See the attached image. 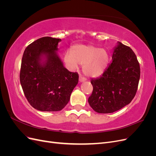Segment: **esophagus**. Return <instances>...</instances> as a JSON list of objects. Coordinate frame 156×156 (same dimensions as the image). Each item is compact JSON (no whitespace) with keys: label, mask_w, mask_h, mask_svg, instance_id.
<instances>
[{"label":"esophagus","mask_w":156,"mask_h":156,"mask_svg":"<svg viewBox=\"0 0 156 156\" xmlns=\"http://www.w3.org/2000/svg\"><path fill=\"white\" fill-rule=\"evenodd\" d=\"M85 81H86V79H85V78H84V77H81V76H79V81L80 83H83V82H84Z\"/></svg>","instance_id":"esophagus-1"}]
</instances>
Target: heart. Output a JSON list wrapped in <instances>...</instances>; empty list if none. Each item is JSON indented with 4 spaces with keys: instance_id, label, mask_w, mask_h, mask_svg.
Listing matches in <instances>:
<instances>
[{
    "instance_id": "obj_1",
    "label": "heart",
    "mask_w": 156,
    "mask_h": 156,
    "mask_svg": "<svg viewBox=\"0 0 156 156\" xmlns=\"http://www.w3.org/2000/svg\"><path fill=\"white\" fill-rule=\"evenodd\" d=\"M109 60L108 52L103 48L91 45H75L72 51H66L64 60L72 70L76 69L79 64L83 66V72L87 76L97 77L101 75Z\"/></svg>"
}]
</instances>
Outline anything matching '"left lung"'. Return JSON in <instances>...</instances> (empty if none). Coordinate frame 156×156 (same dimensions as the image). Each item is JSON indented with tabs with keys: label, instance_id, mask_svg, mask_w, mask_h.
Returning <instances> with one entry per match:
<instances>
[{
	"label": "left lung",
	"instance_id": "left-lung-1",
	"mask_svg": "<svg viewBox=\"0 0 156 156\" xmlns=\"http://www.w3.org/2000/svg\"><path fill=\"white\" fill-rule=\"evenodd\" d=\"M140 73L133 50L118 41L111 64L101 77L91 79L93 91L88 100L90 106L98 113H112L128 105L137 90Z\"/></svg>",
	"mask_w": 156,
	"mask_h": 156
}]
</instances>
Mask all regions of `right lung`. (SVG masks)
<instances>
[{
    "mask_svg": "<svg viewBox=\"0 0 156 156\" xmlns=\"http://www.w3.org/2000/svg\"><path fill=\"white\" fill-rule=\"evenodd\" d=\"M61 39L43 37L32 42L23 55L20 83L32 107L58 111L68 104L79 75L64 66L57 53Z\"/></svg>",
    "mask_w": 156,
    "mask_h": 156,
    "instance_id": "add662e5",
    "label": "right lung"
}]
</instances>
